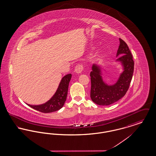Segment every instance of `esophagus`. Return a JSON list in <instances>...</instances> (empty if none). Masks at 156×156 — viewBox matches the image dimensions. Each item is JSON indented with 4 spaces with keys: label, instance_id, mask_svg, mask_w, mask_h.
Masks as SVG:
<instances>
[{
    "label": "esophagus",
    "instance_id": "obj_1",
    "mask_svg": "<svg viewBox=\"0 0 156 156\" xmlns=\"http://www.w3.org/2000/svg\"><path fill=\"white\" fill-rule=\"evenodd\" d=\"M83 66L81 64H78L77 65L75 68V72L76 73V74H81L82 73V71H83Z\"/></svg>",
    "mask_w": 156,
    "mask_h": 156
}]
</instances>
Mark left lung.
Wrapping results in <instances>:
<instances>
[{"mask_svg": "<svg viewBox=\"0 0 156 156\" xmlns=\"http://www.w3.org/2000/svg\"><path fill=\"white\" fill-rule=\"evenodd\" d=\"M120 44L116 57L117 61L121 62L123 71L120 74L117 82L111 85L103 81L101 67L93 64L90 73L91 88L90 98L99 105L105 106L113 104L124 97L129 88L134 71V61L131 52L126 43L119 38Z\"/></svg>", "mask_w": 156, "mask_h": 156, "instance_id": "left-lung-1", "label": "left lung"}]
</instances>
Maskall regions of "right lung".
<instances>
[{
  "label": "right lung",
  "mask_w": 156,
  "mask_h": 156,
  "mask_svg": "<svg viewBox=\"0 0 156 156\" xmlns=\"http://www.w3.org/2000/svg\"><path fill=\"white\" fill-rule=\"evenodd\" d=\"M71 74L65 75L59 83L57 91L52 98L45 104L39 105L27 104L30 107L43 113H51L59 110L64 106L67 99L69 83L71 79Z\"/></svg>",
  "instance_id": "obj_1"
}]
</instances>
